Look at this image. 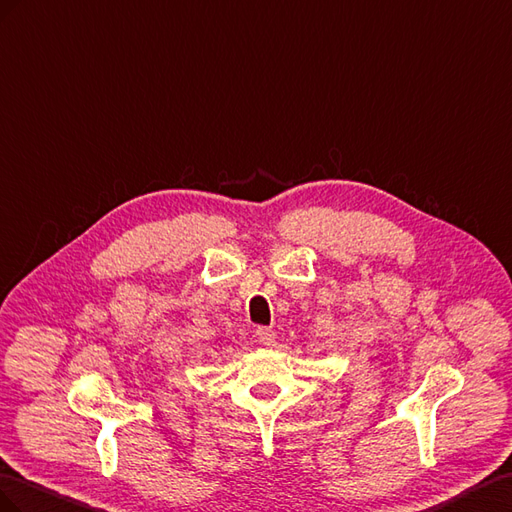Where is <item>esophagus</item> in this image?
Returning a JSON list of instances; mask_svg holds the SVG:
<instances>
[{"label":"esophagus","mask_w":512,"mask_h":512,"mask_svg":"<svg viewBox=\"0 0 512 512\" xmlns=\"http://www.w3.org/2000/svg\"><path fill=\"white\" fill-rule=\"evenodd\" d=\"M255 334H257V341H259L261 345H274V339H276V332H274L272 328H266V326H259V328L255 330Z\"/></svg>","instance_id":"1"}]
</instances>
